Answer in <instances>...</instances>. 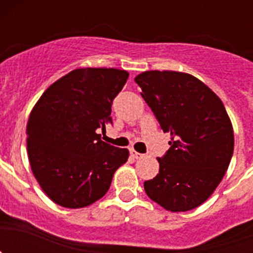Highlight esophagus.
I'll return each instance as SVG.
<instances>
[{"label": "esophagus", "instance_id": "1", "mask_svg": "<svg viewBox=\"0 0 253 253\" xmlns=\"http://www.w3.org/2000/svg\"><path fill=\"white\" fill-rule=\"evenodd\" d=\"M130 154H131V156H133V158H135V160H142V158L144 157V154L138 153V152H137V151H134V149H131Z\"/></svg>", "mask_w": 253, "mask_h": 253}]
</instances>
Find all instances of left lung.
<instances>
[{
  "label": "left lung",
  "mask_w": 253,
  "mask_h": 253,
  "mask_svg": "<svg viewBox=\"0 0 253 253\" xmlns=\"http://www.w3.org/2000/svg\"><path fill=\"white\" fill-rule=\"evenodd\" d=\"M165 133L169 149L160 172L144 182L147 195L169 211H187L208 200L231 162L234 134L222 100L189 73L147 71L134 78Z\"/></svg>",
  "instance_id": "left-lung-1"
}]
</instances>
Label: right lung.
<instances>
[{
  "label": "right lung",
  "mask_w": 253,
  "mask_h": 253,
  "mask_svg": "<svg viewBox=\"0 0 253 253\" xmlns=\"http://www.w3.org/2000/svg\"><path fill=\"white\" fill-rule=\"evenodd\" d=\"M129 73L77 68L44 91L26 125L31 171L51 202L69 209L93 204L129 157L96 133L111 123V102Z\"/></svg>",
  "instance_id": "obj_1"
}]
</instances>
